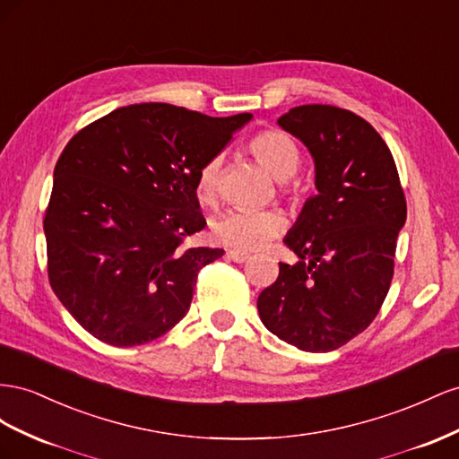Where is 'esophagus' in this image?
Wrapping results in <instances>:
<instances>
[{
    "label": "esophagus",
    "mask_w": 459,
    "mask_h": 459,
    "mask_svg": "<svg viewBox=\"0 0 459 459\" xmlns=\"http://www.w3.org/2000/svg\"><path fill=\"white\" fill-rule=\"evenodd\" d=\"M247 255L246 252H238V250H229L227 252V259H230V261H234V264H244V261H247Z\"/></svg>",
    "instance_id": "obj_1"
}]
</instances>
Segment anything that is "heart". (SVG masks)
Here are the masks:
<instances>
[{
  "mask_svg": "<svg viewBox=\"0 0 459 459\" xmlns=\"http://www.w3.org/2000/svg\"><path fill=\"white\" fill-rule=\"evenodd\" d=\"M250 152L277 180L292 178L299 165L302 153L298 143L282 130H265L250 142ZM221 157L207 160L195 177V195L202 204H213L221 180ZM286 217L281 209H261V212H244L230 209L213 221L212 232L217 242L238 252L257 250L284 230Z\"/></svg>",
  "mask_w": 459,
  "mask_h": 459,
  "instance_id": "obj_1",
  "label": "heart"
}]
</instances>
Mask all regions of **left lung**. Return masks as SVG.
I'll list each match as a JSON object with an SVG mask.
<instances>
[{
  "label": "left lung",
  "mask_w": 459,
  "mask_h": 459,
  "mask_svg": "<svg viewBox=\"0 0 459 459\" xmlns=\"http://www.w3.org/2000/svg\"><path fill=\"white\" fill-rule=\"evenodd\" d=\"M277 123L309 150L317 194L284 237L298 261L279 264L259 317L288 344L333 351L368 329L388 294L403 190L385 140L359 115L311 103Z\"/></svg>",
  "instance_id": "obj_1"
}]
</instances>
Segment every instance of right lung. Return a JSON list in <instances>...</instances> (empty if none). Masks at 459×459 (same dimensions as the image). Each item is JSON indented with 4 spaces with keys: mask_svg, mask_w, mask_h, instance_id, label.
<instances>
[{
    "mask_svg": "<svg viewBox=\"0 0 459 459\" xmlns=\"http://www.w3.org/2000/svg\"><path fill=\"white\" fill-rule=\"evenodd\" d=\"M250 119L134 103L71 138L44 232L49 284L84 331L130 348L186 316L200 269L225 254L186 246L205 227L195 177Z\"/></svg>",
    "mask_w": 459,
    "mask_h": 459,
    "instance_id": "add662e5",
    "label": "right lung"
}]
</instances>
